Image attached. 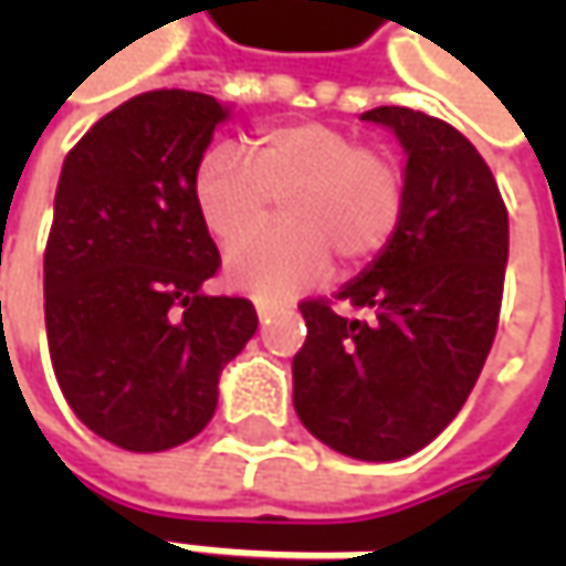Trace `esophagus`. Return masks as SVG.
<instances>
[{
    "label": "esophagus",
    "instance_id": "obj_1",
    "mask_svg": "<svg viewBox=\"0 0 566 566\" xmlns=\"http://www.w3.org/2000/svg\"><path fill=\"white\" fill-rule=\"evenodd\" d=\"M254 308H258V317H261V321H268L273 312V305L271 302H264V298H258V302H254Z\"/></svg>",
    "mask_w": 566,
    "mask_h": 566
}]
</instances>
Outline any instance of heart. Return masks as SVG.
Masks as SVG:
<instances>
[{
    "mask_svg": "<svg viewBox=\"0 0 566 566\" xmlns=\"http://www.w3.org/2000/svg\"><path fill=\"white\" fill-rule=\"evenodd\" d=\"M191 195L210 235L235 239L223 258L229 283L290 295L331 271V258L343 271H359L387 251L406 213V169L349 128L280 122L251 135L249 157L223 144L205 150ZM273 197L284 220L255 230Z\"/></svg>",
    "mask_w": 566,
    "mask_h": 566,
    "instance_id": "1",
    "label": "heart"
}]
</instances>
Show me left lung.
Masks as SVG:
<instances>
[{"instance_id":"obj_1","label":"left lung","mask_w":566,"mask_h":566,"mask_svg":"<svg viewBox=\"0 0 566 566\" xmlns=\"http://www.w3.org/2000/svg\"><path fill=\"white\" fill-rule=\"evenodd\" d=\"M361 119L406 147V213L394 242L334 298H305L308 337L293 402L317 441L387 463L431 444L463 409L497 334L507 207L489 164L444 119L378 106Z\"/></svg>"}]
</instances>
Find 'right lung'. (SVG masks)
<instances>
[{
	"instance_id": "add662e5",
	"label": "right lung",
	"mask_w": 566,
	"mask_h": 566,
	"mask_svg": "<svg viewBox=\"0 0 566 566\" xmlns=\"http://www.w3.org/2000/svg\"><path fill=\"white\" fill-rule=\"evenodd\" d=\"M227 109L147 91L69 150L43 251L46 343L62 397L103 441L157 453L191 441L217 380L258 331L242 295H205L220 251L191 195Z\"/></svg>"
}]
</instances>
